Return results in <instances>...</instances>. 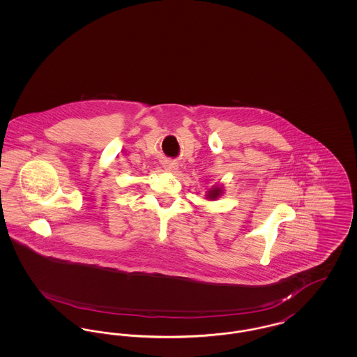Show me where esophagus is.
Returning a JSON list of instances; mask_svg holds the SVG:
<instances>
[{
	"mask_svg": "<svg viewBox=\"0 0 357 357\" xmlns=\"http://www.w3.org/2000/svg\"><path fill=\"white\" fill-rule=\"evenodd\" d=\"M165 169L167 171L178 170V163H176V162H172V160L166 162V163H165Z\"/></svg>",
	"mask_w": 357,
	"mask_h": 357,
	"instance_id": "1",
	"label": "esophagus"
}]
</instances>
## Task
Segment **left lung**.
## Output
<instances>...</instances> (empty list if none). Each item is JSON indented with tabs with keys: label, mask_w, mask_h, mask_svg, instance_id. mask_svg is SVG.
Masks as SVG:
<instances>
[{
	"label": "left lung",
	"mask_w": 357,
	"mask_h": 357,
	"mask_svg": "<svg viewBox=\"0 0 357 357\" xmlns=\"http://www.w3.org/2000/svg\"><path fill=\"white\" fill-rule=\"evenodd\" d=\"M221 194V187H214V188H211V190L208 191V194H207V198H210V199H215V198H218Z\"/></svg>",
	"instance_id": "1"
}]
</instances>
